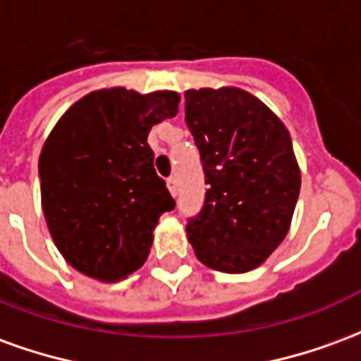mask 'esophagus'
I'll return each instance as SVG.
<instances>
[{"instance_id":"34e87169","label":"esophagus","mask_w":361,"mask_h":361,"mask_svg":"<svg viewBox=\"0 0 361 361\" xmlns=\"http://www.w3.org/2000/svg\"><path fill=\"white\" fill-rule=\"evenodd\" d=\"M166 183H168V189H170V193H172L173 197L178 195V178H176V176H170V178L166 180Z\"/></svg>"}]
</instances>
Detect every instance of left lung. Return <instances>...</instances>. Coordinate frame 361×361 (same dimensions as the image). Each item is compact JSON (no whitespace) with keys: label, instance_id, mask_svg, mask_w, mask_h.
I'll return each mask as SVG.
<instances>
[{"label":"left lung","instance_id":"1","mask_svg":"<svg viewBox=\"0 0 361 361\" xmlns=\"http://www.w3.org/2000/svg\"><path fill=\"white\" fill-rule=\"evenodd\" d=\"M185 123L209 185L188 240L203 265L251 271L286 238L300 195L290 133L259 98L232 87L188 90Z\"/></svg>","mask_w":361,"mask_h":361}]
</instances>
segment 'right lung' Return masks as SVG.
<instances>
[{
  "instance_id": "obj_1",
  "label": "right lung",
  "mask_w": 361,
  "mask_h": 361,
  "mask_svg": "<svg viewBox=\"0 0 361 361\" xmlns=\"http://www.w3.org/2000/svg\"><path fill=\"white\" fill-rule=\"evenodd\" d=\"M178 106L172 90H94L44 142L38 176L46 224L67 263L90 279L114 282L142 267L160 214L176 207L147 137Z\"/></svg>"
}]
</instances>
